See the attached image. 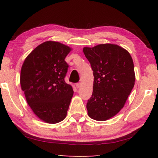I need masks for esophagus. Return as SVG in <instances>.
<instances>
[{"instance_id": "1", "label": "esophagus", "mask_w": 158, "mask_h": 158, "mask_svg": "<svg viewBox=\"0 0 158 158\" xmlns=\"http://www.w3.org/2000/svg\"><path fill=\"white\" fill-rule=\"evenodd\" d=\"M81 82L77 83V84H76V86H77V89H79V88L81 87Z\"/></svg>"}]
</instances>
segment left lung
<instances>
[{
    "instance_id": "8db88e82",
    "label": "left lung",
    "mask_w": 158,
    "mask_h": 158,
    "mask_svg": "<svg viewBox=\"0 0 158 158\" xmlns=\"http://www.w3.org/2000/svg\"><path fill=\"white\" fill-rule=\"evenodd\" d=\"M83 52L94 76L88 114L95 121H106L123 107L135 85L132 58L127 50L113 44L84 47Z\"/></svg>"
}]
</instances>
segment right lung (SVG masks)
I'll list each match as a JSON object with an SVG mask.
<instances>
[{"label":"right lung","instance_id":"1","mask_svg":"<svg viewBox=\"0 0 158 158\" xmlns=\"http://www.w3.org/2000/svg\"><path fill=\"white\" fill-rule=\"evenodd\" d=\"M72 49L47 41L32 51L21 69L20 84L33 113L47 123L65 119L73 89L65 81L68 65L65 58Z\"/></svg>","mask_w":158,"mask_h":158}]
</instances>
